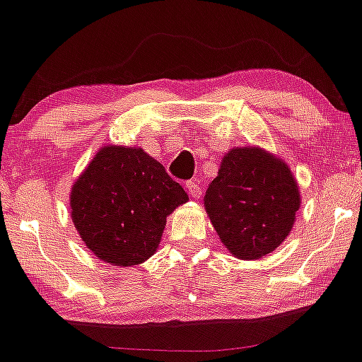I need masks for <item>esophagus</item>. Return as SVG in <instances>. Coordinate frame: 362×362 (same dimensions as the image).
<instances>
[{"label":"esophagus","instance_id":"esophagus-1","mask_svg":"<svg viewBox=\"0 0 362 362\" xmlns=\"http://www.w3.org/2000/svg\"><path fill=\"white\" fill-rule=\"evenodd\" d=\"M187 190H188V194H190L194 199H199L202 195L201 183H199L197 179H190V181H188V183H187Z\"/></svg>","mask_w":362,"mask_h":362}]
</instances>
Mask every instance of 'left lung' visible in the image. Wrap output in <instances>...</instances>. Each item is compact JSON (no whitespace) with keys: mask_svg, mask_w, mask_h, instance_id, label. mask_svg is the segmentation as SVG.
<instances>
[{"mask_svg":"<svg viewBox=\"0 0 362 362\" xmlns=\"http://www.w3.org/2000/svg\"><path fill=\"white\" fill-rule=\"evenodd\" d=\"M300 192L290 167L261 147L230 149L204 195L220 242L240 259H259L293 229Z\"/></svg>","mask_w":362,"mask_h":362,"instance_id":"obj_1","label":"left lung"}]
</instances>
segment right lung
Masks as SVG:
<instances>
[{"instance_id":"obj_1","label":"right lung","mask_w":362,"mask_h":362,"mask_svg":"<svg viewBox=\"0 0 362 362\" xmlns=\"http://www.w3.org/2000/svg\"><path fill=\"white\" fill-rule=\"evenodd\" d=\"M187 201L142 147L105 146L72 185L71 218L99 259L133 267L156 252L167 216Z\"/></svg>"}]
</instances>
